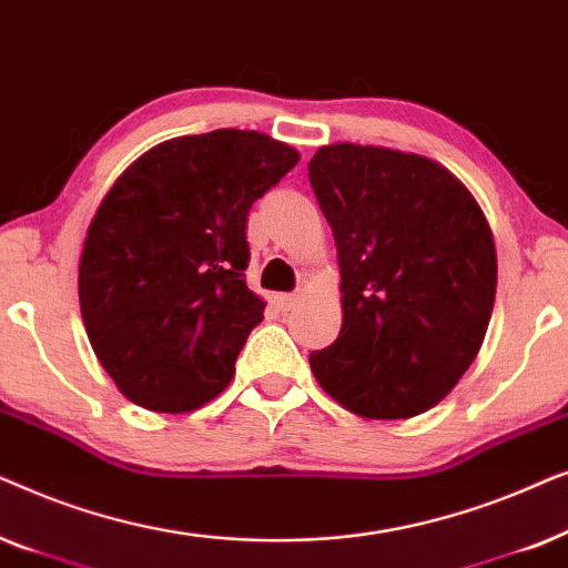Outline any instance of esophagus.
<instances>
[{
    "mask_svg": "<svg viewBox=\"0 0 568 568\" xmlns=\"http://www.w3.org/2000/svg\"><path fill=\"white\" fill-rule=\"evenodd\" d=\"M297 300H300V294H276L274 305L282 310V313H290V310L297 305Z\"/></svg>",
    "mask_w": 568,
    "mask_h": 568,
    "instance_id": "34e87169",
    "label": "esophagus"
}]
</instances>
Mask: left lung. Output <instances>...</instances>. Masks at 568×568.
I'll return each instance as SVG.
<instances>
[{
  "label": "left lung",
  "mask_w": 568,
  "mask_h": 568,
  "mask_svg": "<svg viewBox=\"0 0 568 568\" xmlns=\"http://www.w3.org/2000/svg\"><path fill=\"white\" fill-rule=\"evenodd\" d=\"M307 175L344 292V325L310 354L313 375L364 418L424 414L465 375L491 321L486 216L439 162L387 146H321Z\"/></svg>",
  "instance_id": "obj_1"
}]
</instances>
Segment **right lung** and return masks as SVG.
I'll list each match as a JSON object with an SVG mask.
<instances>
[{
    "label": "right lung",
    "mask_w": 568,
    "mask_h": 568,
    "mask_svg": "<svg viewBox=\"0 0 568 568\" xmlns=\"http://www.w3.org/2000/svg\"><path fill=\"white\" fill-rule=\"evenodd\" d=\"M300 162L261 131L216 129L142 154L84 237L90 344L136 406L183 414L230 385L266 302L247 290L253 201Z\"/></svg>",
    "instance_id": "add662e5"
}]
</instances>
